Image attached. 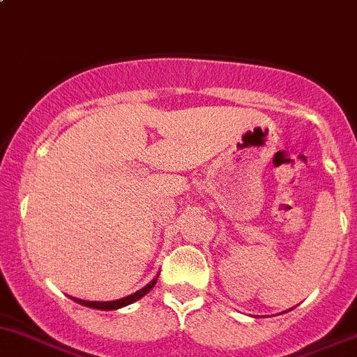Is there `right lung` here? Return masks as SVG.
Segmentation results:
<instances>
[{
	"mask_svg": "<svg viewBox=\"0 0 357 357\" xmlns=\"http://www.w3.org/2000/svg\"><path fill=\"white\" fill-rule=\"evenodd\" d=\"M158 278V277H156ZM156 278H154L153 282H149L148 285H146L144 289L137 290V292L130 294V296L123 297V299H116V301H109V303H101V301H82V299H75V297H72L75 303L82 304V306H87V307H93V310H102V311H112V310H119V307H123L127 306V304H132L135 303V301L141 299L142 296H146V294L149 292L154 287V284H156Z\"/></svg>",
	"mask_w": 357,
	"mask_h": 357,
	"instance_id": "1",
	"label": "right lung"
}]
</instances>
